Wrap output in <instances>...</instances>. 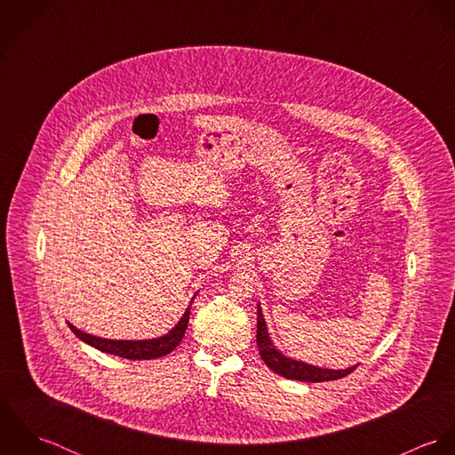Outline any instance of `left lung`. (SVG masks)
I'll list each match as a JSON object with an SVG mask.
<instances>
[{"instance_id": "8db88e82", "label": "left lung", "mask_w": 455, "mask_h": 455, "mask_svg": "<svg viewBox=\"0 0 455 455\" xmlns=\"http://www.w3.org/2000/svg\"><path fill=\"white\" fill-rule=\"evenodd\" d=\"M258 347H259L260 359L266 363L269 370H273L276 375L289 379V380H299V382H329L338 380L347 375H350L357 366L347 368V370H327V368H317L312 364H307L303 361H296L291 357H285L276 347L273 345L266 321L262 317V310L258 305Z\"/></svg>"}]
</instances>
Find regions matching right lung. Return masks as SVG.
I'll use <instances>...</instances> for the list:
<instances>
[{"label": "right lung", "instance_id": "add662e5", "mask_svg": "<svg viewBox=\"0 0 455 455\" xmlns=\"http://www.w3.org/2000/svg\"><path fill=\"white\" fill-rule=\"evenodd\" d=\"M189 314H191V305L188 307V310L182 315V319L179 321V324L175 325L170 332H166L161 338H152V339H107V338L87 334L69 323L68 325L82 341H85L87 345H91L101 352L114 354V355H119L124 359H132V361H143V359H157V357L168 355L182 341L186 329H188V323H189Z\"/></svg>", "mask_w": 455, "mask_h": 455}]
</instances>
